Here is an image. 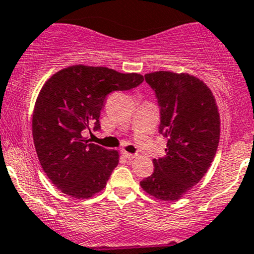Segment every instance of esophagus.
I'll list each match as a JSON object with an SVG mask.
<instances>
[{
	"label": "esophagus",
	"mask_w": 254,
	"mask_h": 254,
	"mask_svg": "<svg viewBox=\"0 0 254 254\" xmlns=\"http://www.w3.org/2000/svg\"><path fill=\"white\" fill-rule=\"evenodd\" d=\"M123 156H124L125 158H127V160H132V158H135L136 157V156L135 155H132V153H129V152H127V151H123Z\"/></svg>",
	"instance_id": "obj_1"
}]
</instances>
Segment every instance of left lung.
Returning a JSON list of instances; mask_svg holds the SVG:
<instances>
[{"mask_svg":"<svg viewBox=\"0 0 254 254\" xmlns=\"http://www.w3.org/2000/svg\"><path fill=\"white\" fill-rule=\"evenodd\" d=\"M161 108L160 132L168 139L165 157L153 160V173L140 182L143 190L176 201L200 182L220 140V114L209 87L195 76L171 71L146 73Z\"/></svg>","mask_w":254,"mask_h":254,"instance_id":"obj_1","label":"left lung"}]
</instances>
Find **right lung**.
<instances>
[{
    "label": "right lung",
    "mask_w": 254,
    "mask_h": 254,
    "mask_svg": "<svg viewBox=\"0 0 254 254\" xmlns=\"http://www.w3.org/2000/svg\"><path fill=\"white\" fill-rule=\"evenodd\" d=\"M142 81L140 73L73 65L45 82L33 112V140L43 170L63 193L88 199L107 186L119 153L88 142L83 131L101 129L99 115L109 93Z\"/></svg>",
    "instance_id": "right-lung-1"
}]
</instances>
